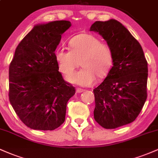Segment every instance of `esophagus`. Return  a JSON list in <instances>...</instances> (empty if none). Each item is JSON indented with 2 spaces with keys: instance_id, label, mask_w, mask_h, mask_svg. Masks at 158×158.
<instances>
[{
  "instance_id": "esophagus-1",
  "label": "esophagus",
  "mask_w": 158,
  "mask_h": 158,
  "mask_svg": "<svg viewBox=\"0 0 158 158\" xmlns=\"http://www.w3.org/2000/svg\"><path fill=\"white\" fill-rule=\"evenodd\" d=\"M84 89H82V88H77V93H79V94H80V93H81V92H83L84 91Z\"/></svg>"
}]
</instances>
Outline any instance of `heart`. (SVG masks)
Returning <instances> with one entry per match:
<instances>
[{"instance_id":"obj_1","label":"heart","mask_w":158,"mask_h":158,"mask_svg":"<svg viewBox=\"0 0 158 158\" xmlns=\"http://www.w3.org/2000/svg\"><path fill=\"white\" fill-rule=\"evenodd\" d=\"M70 49L58 48L55 59L60 71L68 76L78 66L81 61L83 67L79 72L68 77L73 85L88 87L94 85L96 76L105 77L113 64V51L108 44L101 42L97 36L81 33L70 40Z\"/></svg>"}]
</instances>
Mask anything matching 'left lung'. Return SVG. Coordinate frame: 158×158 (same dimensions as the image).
<instances>
[{"instance_id": "obj_1", "label": "left lung", "mask_w": 158, "mask_h": 158, "mask_svg": "<svg viewBox=\"0 0 158 158\" xmlns=\"http://www.w3.org/2000/svg\"><path fill=\"white\" fill-rule=\"evenodd\" d=\"M90 31L98 32L113 51V67L94 90V119L107 129L135 120L147 98L148 64L142 47L115 19L96 21Z\"/></svg>"}]
</instances>
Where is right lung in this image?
<instances>
[{
	"instance_id": "1",
	"label": "right lung",
	"mask_w": 158,
	"mask_h": 158,
	"mask_svg": "<svg viewBox=\"0 0 158 158\" xmlns=\"http://www.w3.org/2000/svg\"><path fill=\"white\" fill-rule=\"evenodd\" d=\"M71 26L55 21L34 26L16 48L9 69V98L21 120L35 130L52 131L64 122L75 88L63 79L55 59L61 35Z\"/></svg>"
}]
</instances>
